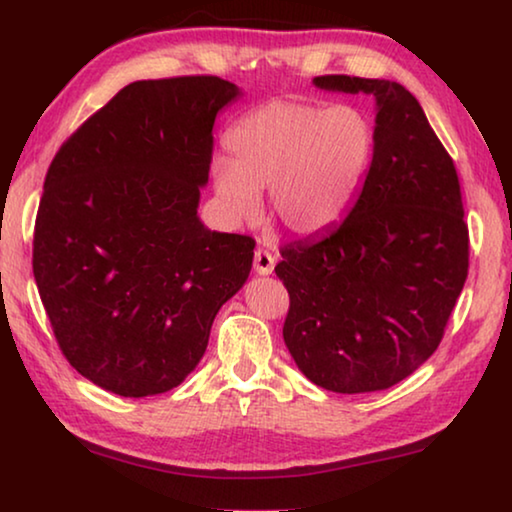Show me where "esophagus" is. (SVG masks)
<instances>
[{"label": "esophagus", "instance_id": "esophagus-1", "mask_svg": "<svg viewBox=\"0 0 512 512\" xmlns=\"http://www.w3.org/2000/svg\"><path fill=\"white\" fill-rule=\"evenodd\" d=\"M254 270L258 274H270L274 270V254L268 249L258 247L254 251Z\"/></svg>", "mask_w": 512, "mask_h": 512}]
</instances>
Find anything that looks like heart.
Wrapping results in <instances>:
<instances>
[{
  "label": "heart",
  "mask_w": 512,
  "mask_h": 512,
  "mask_svg": "<svg viewBox=\"0 0 512 512\" xmlns=\"http://www.w3.org/2000/svg\"><path fill=\"white\" fill-rule=\"evenodd\" d=\"M231 159L210 166L214 191L238 219L254 217L258 191L286 231L316 235L344 217L374 152L372 124L353 106L270 101L226 133Z\"/></svg>",
  "instance_id": "b5f03b06"
}]
</instances>
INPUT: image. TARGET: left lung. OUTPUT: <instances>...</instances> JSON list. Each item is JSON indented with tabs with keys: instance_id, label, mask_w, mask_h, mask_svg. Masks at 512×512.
Segmentation results:
<instances>
[{
	"instance_id": "8db88e82",
	"label": "left lung",
	"mask_w": 512,
	"mask_h": 512,
	"mask_svg": "<svg viewBox=\"0 0 512 512\" xmlns=\"http://www.w3.org/2000/svg\"><path fill=\"white\" fill-rule=\"evenodd\" d=\"M321 90L376 99L374 157L342 224L281 247L284 342L311 383L385 390L439 348L469 274L457 170L420 103L392 80L318 76Z\"/></svg>"
}]
</instances>
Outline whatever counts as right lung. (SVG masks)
I'll list each match as a JSON object with an SVG mask.
<instances>
[{
  "label": "right lung",
  "mask_w": 512,
  "mask_h": 512,
  "mask_svg": "<svg viewBox=\"0 0 512 512\" xmlns=\"http://www.w3.org/2000/svg\"><path fill=\"white\" fill-rule=\"evenodd\" d=\"M238 94L217 76L138 80L48 168L34 279L59 351L103 390L150 397L180 385L249 277L256 242L198 219L214 120Z\"/></svg>",
  "instance_id": "right-lung-1"
}]
</instances>
